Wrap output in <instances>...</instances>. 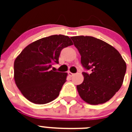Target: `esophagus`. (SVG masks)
I'll return each mask as SVG.
<instances>
[{
  "label": "esophagus",
  "instance_id": "obj_1",
  "mask_svg": "<svg viewBox=\"0 0 132 132\" xmlns=\"http://www.w3.org/2000/svg\"><path fill=\"white\" fill-rule=\"evenodd\" d=\"M68 74H69V75L70 77H73V75H74V73H71V72H69Z\"/></svg>",
  "mask_w": 132,
  "mask_h": 132
}]
</instances>
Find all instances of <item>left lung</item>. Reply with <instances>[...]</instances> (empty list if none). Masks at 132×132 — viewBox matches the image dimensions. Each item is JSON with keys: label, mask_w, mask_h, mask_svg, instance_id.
<instances>
[{"label": "left lung", "mask_w": 132, "mask_h": 132, "mask_svg": "<svg viewBox=\"0 0 132 132\" xmlns=\"http://www.w3.org/2000/svg\"><path fill=\"white\" fill-rule=\"evenodd\" d=\"M81 55L80 62L90 74L83 72V82L77 86L79 96L89 104L108 101L122 87L126 63L120 53L106 42L91 36L71 37Z\"/></svg>", "instance_id": "left-lung-1"}]
</instances>
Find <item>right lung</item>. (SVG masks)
Masks as SVG:
<instances>
[{"label": "right lung", "mask_w": 132, "mask_h": 132, "mask_svg": "<svg viewBox=\"0 0 132 132\" xmlns=\"http://www.w3.org/2000/svg\"><path fill=\"white\" fill-rule=\"evenodd\" d=\"M73 44L68 36L53 35L35 41L22 51L14 61V78L26 98L44 104L59 96L67 73L51 68L54 63H59L62 49Z\"/></svg>", "instance_id": "obj_1"}]
</instances>
